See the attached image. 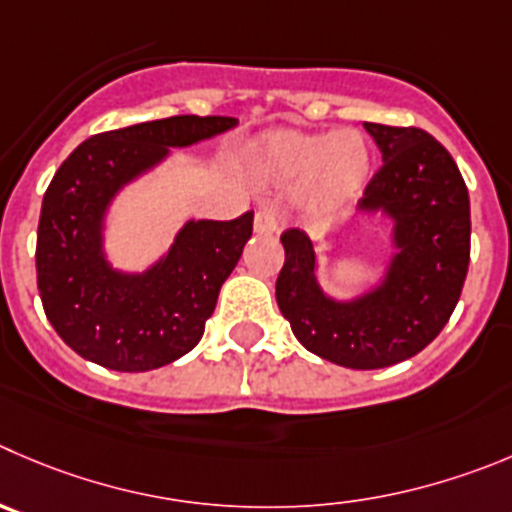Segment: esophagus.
<instances>
[{"instance_id":"34e87169","label":"esophagus","mask_w":512,"mask_h":512,"mask_svg":"<svg viewBox=\"0 0 512 512\" xmlns=\"http://www.w3.org/2000/svg\"><path fill=\"white\" fill-rule=\"evenodd\" d=\"M276 231H279V223H276L274 213L256 211V216H253V233H259V236H274Z\"/></svg>"}]
</instances>
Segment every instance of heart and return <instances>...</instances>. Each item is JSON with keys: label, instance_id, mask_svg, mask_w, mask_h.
<instances>
[{"label": "heart", "instance_id": "b5f03b06", "mask_svg": "<svg viewBox=\"0 0 512 512\" xmlns=\"http://www.w3.org/2000/svg\"><path fill=\"white\" fill-rule=\"evenodd\" d=\"M248 165L271 186H291L301 216L332 221L347 211L374 173V153L357 130L309 133V130H266L251 143Z\"/></svg>", "mask_w": 512, "mask_h": 512}]
</instances>
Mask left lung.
Masks as SVG:
<instances>
[{
	"instance_id": "1",
	"label": "left lung",
	"mask_w": 512,
	"mask_h": 512,
	"mask_svg": "<svg viewBox=\"0 0 512 512\" xmlns=\"http://www.w3.org/2000/svg\"><path fill=\"white\" fill-rule=\"evenodd\" d=\"M382 168L359 216L389 223L382 274L352 296L321 284L319 243L291 228L276 304L294 337L316 357L349 369H382L415 357L447 324L470 264V198L455 160L420 128L364 123Z\"/></svg>"
}]
</instances>
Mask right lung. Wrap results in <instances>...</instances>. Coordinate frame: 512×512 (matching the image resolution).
<instances>
[{
  "label": "right lung",
  "mask_w": 512,
  "mask_h": 512,
  "mask_svg": "<svg viewBox=\"0 0 512 512\" xmlns=\"http://www.w3.org/2000/svg\"><path fill=\"white\" fill-rule=\"evenodd\" d=\"M223 115H175L92 135L72 150L45 193L37 231V286L62 342L115 372H148L191 352L223 281L251 238L253 213L236 221L191 218L143 271L115 266L107 223L115 201L158 170L173 148L236 128Z\"/></svg>",
  "instance_id": "right-lung-1"
}]
</instances>
